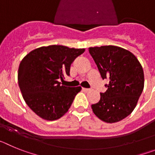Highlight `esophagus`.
Listing matches in <instances>:
<instances>
[{
  "label": "esophagus",
  "mask_w": 155,
  "mask_h": 155,
  "mask_svg": "<svg viewBox=\"0 0 155 155\" xmlns=\"http://www.w3.org/2000/svg\"><path fill=\"white\" fill-rule=\"evenodd\" d=\"M82 90H83V91H85V92H87V91H90L89 88H85V87H83V88H82Z\"/></svg>",
  "instance_id": "esophagus-1"
}]
</instances>
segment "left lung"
<instances>
[{
  "mask_svg": "<svg viewBox=\"0 0 155 155\" xmlns=\"http://www.w3.org/2000/svg\"><path fill=\"white\" fill-rule=\"evenodd\" d=\"M107 90L100 93L98 103L91 105L93 113L105 123H116L130 114L143 89L144 76L137 57L124 48L115 46L90 47Z\"/></svg>",
  "mask_w": 155,
  "mask_h": 155,
  "instance_id": "obj_1",
  "label": "left lung"
}]
</instances>
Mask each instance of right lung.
Instances as JSON below:
<instances>
[{"mask_svg":"<svg viewBox=\"0 0 155 155\" xmlns=\"http://www.w3.org/2000/svg\"><path fill=\"white\" fill-rule=\"evenodd\" d=\"M84 49L53 45L32 50L19 65L18 81L24 100L36 115L56 120L71 107L81 87L61 84L70 75L71 64Z\"/></svg>","mask_w":155,"mask_h":155,"instance_id":"obj_1","label":"right lung"}]
</instances>
